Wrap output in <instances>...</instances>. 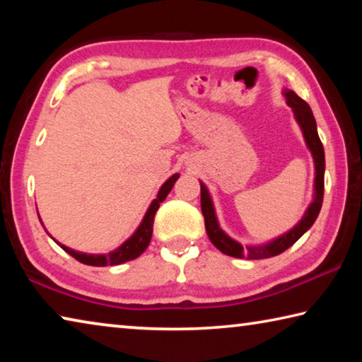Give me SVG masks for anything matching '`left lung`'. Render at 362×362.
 I'll return each mask as SVG.
<instances>
[{
  "mask_svg": "<svg viewBox=\"0 0 362 362\" xmlns=\"http://www.w3.org/2000/svg\"><path fill=\"white\" fill-rule=\"evenodd\" d=\"M286 103L292 108L293 116L298 122L300 129L303 132L305 142L308 150L311 151L315 159V198L308 206V209L305 211V216L302 220L289 230L284 235H281L276 240L255 244V246H243L241 243H238L230 238L226 233L220 228L217 222L216 211H214V204L211 199V194L207 192V188L203 182H201V211L204 216V225L207 236H209L211 243L216 246L220 252L225 255L236 257V259H249V260H260V259H269V257L279 255L284 252L286 249H289L293 243L298 241L303 236L305 231L310 230V226L315 223L317 214L321 211L322 206V196H324V169H326V161H324V146L321 144V139L317 136L316 129V121L313 112L308 103L293 93L291 89H284Z\"/></svg>",
  "mask_w": 362,
  "mask_h": 362,
  "instance_id": "1",
  "label": "left lung"
}]
</instances>
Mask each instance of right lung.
I'll list each match as a JSON object with an SVG mask.
<instances>
[{
  "label": "right lung",
  "instance_id": "1",
  "mask_svg": "<svg viewBox=\"0 0 362 362\" xmlns=\"http://www.w3.org/2000/svg\"><path fill=\"white\" fill-rule=\"evenodd\" d=\"M179 179V174H174L173 177L163 183V187L159 188L156 199L151 201V204L148 207V211L145 212V217L142 220V223L139 225V228L134 231V235L121 244L118 249L112 250V252L105 254H84V252H78V250H73L70 247L64 246V244L57 243L60 247H62L66 254H70L73 259H76L78 262L84 263V265H90V267H107V265H121V263L129 262L137 259L139 255H142L144 250L148 247L150 240H151V233H153V222H155V214L158 211L159 204L166 199V196L169 194L170 189H173L175 180ZM40 217V216H38ZM41 222V220H40ZM42 225V222H41Z\"/></svg>",
  "mask_w": 362,
  "mask_h": 362
}]
</instances>
